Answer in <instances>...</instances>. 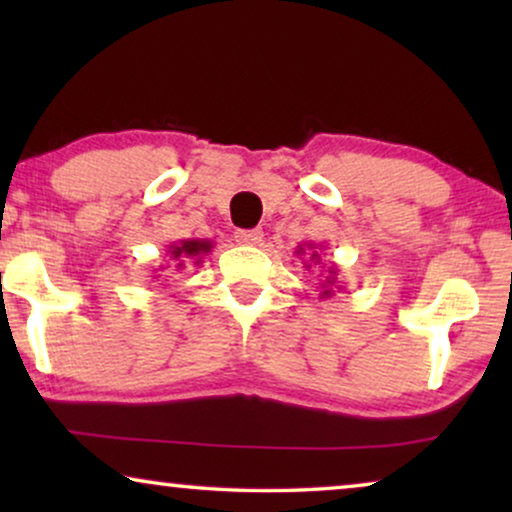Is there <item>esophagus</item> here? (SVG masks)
I'll list each match as a JSON object with an SVG mask.
<instances>
[{"label": "esophagus", "mask_w": 512, "mask_h": 512, "mask_svg": "<svg viewBox=\"0 0 512 512\" xmlns=\"http://www.w3.org/2000/svg\"><path fill=\"white\" fill-rule=\"evenodd\" d=\"M235 240L240 244H247V247H256V244L263 242V230L251 228V230H237Z\"/></svg>", "instance_id": "obj_1"}]
</instances>
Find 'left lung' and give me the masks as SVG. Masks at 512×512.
Returning <instances> with one entry per match:
<instances>
[{"instance_id":"left-lung-1","label":"left lung","mask_w":512,"mask_h":512,"mask_svg":"<svg viewBox=\"0 0 512 512\" xmlns=\"http://www.w3.org/2000/svg\"><path fill=\"white\" fill-rule=\"evenodd\" d=\"M319 251H321V244L305 242V244H298L296 256H307V260H310L311 263L307 264L305 261V268L310 270L312 265H319V263H321ZM338 272H340L338 265H335V263L328 265V275H326L324 282L319 284V286H321V293H319L321 298H331V296H333V291H335V289H340V286H338Z\"/></svg>"}]
</instances>
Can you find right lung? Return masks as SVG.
<instances>
[{
    "label": "right lung",
    "instance_id": "obj_1",
    "mask_svg": "<svg viewBox=\"0 0 512 512\" xmlns=\"http://www.w3.org/2000/svg\"><path fill=\"white\" fill-rule=\"evenodd\" d=\"M212 249H214L212 240H198V237H191V240H179L170 244V247H167V256H170L174 268L184 270L186 265H200L202 258H205ZM160 268H163V265H160Z\"/></svg>",
    "mask_w": 512,
    "mask_h": 512
}]
</instances>
